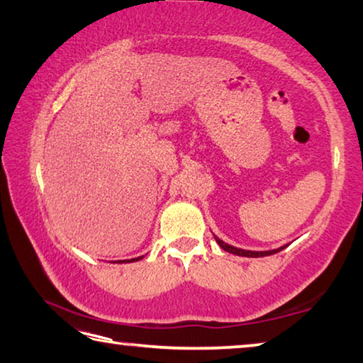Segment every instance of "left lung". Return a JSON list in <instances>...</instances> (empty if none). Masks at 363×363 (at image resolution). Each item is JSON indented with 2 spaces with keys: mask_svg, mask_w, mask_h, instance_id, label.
<instances>
[{
  "mask_svg": "<svg viewBox=\"0 0 363 363\" xmlns=\"http://www.w3.org/2000/svg\"><path fill=\"white\" fill-rule=\"evenodd\" d=\"M216 242L220 244V247L223 250L229 252V254H234V255H240V257H268V255H273V254H278V252H281L284 249V247H279V249H274V250H264V252H254V250H244V249H238V247H233L229 245L226 242H223L221 239H218L215 235Z\"/></svg>",
  "mask_w": 363,
  "mask_h": 363,
  "instance_id": "1",
  "label": "left lung"
}]
</instances>
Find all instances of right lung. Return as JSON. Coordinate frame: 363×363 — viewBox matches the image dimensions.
Masks as SVG:
<instances>
[{
  "label": "right lung",
  "instance_id": "1",
  "mask_svg": "<svg viewBox=\"0 0 363 363\" xmlns=\"http://www.w3.org/2000/svg\"><path fill=\"white\" fill-rule=\"evenodd\" d=\"M142 257H137V258H130V260H118L119 263H128V262H137V260H140Z\"/></svg>",
  "mask_w": 363,
  "mask_h": 363
}]
</instances>
